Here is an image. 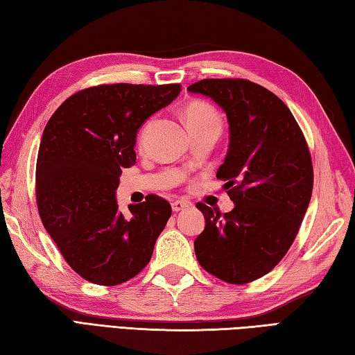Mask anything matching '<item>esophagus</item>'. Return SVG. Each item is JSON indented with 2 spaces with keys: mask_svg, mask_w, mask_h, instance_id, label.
<instances>
[{
  "mask_svg": "<svg viewBox=\"0 0 355 355\" xmlns=\"http://www.w3.org/2000/svg\"><path fill=\"white\" fill-rule=\"evenodd\" d=\"M186 207H189V201H184V200H173L172 201V211L173 212L184 211Z\"/></svg>",
  "mask_w": 355,
  "mask_h": 355,
  "instance_id": "esophagus-1",
  "label": "esophagus"
}]
</instances>
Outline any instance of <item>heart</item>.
<instances>
[{"label": "heart", "mask_w": 355, "mask_h": 355, "mask_svg": "<svg viewBox=\"0 0 355 355\" xmlns=\"http://www.w3.org/2000/svg\"><path fill=\"white\" fill-rule=\"evenodd\" d=\"M184 118H186V124L189 128L191 132L201 130L206 128H220V118L218 114L215 112V109L205 101H192L191 104H187L184 109ZM149 121L144 124V126L140 129V134H138V140L143 141L146 137V132L149 129Z\"/></svg>", "instance_id": "b5f03b06"}]
</instances>
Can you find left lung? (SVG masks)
Here are the masks:
<instances>
[{
    "label": "left lung",
    "instance_id": "8db88e82",
    "mask_svg": "<svg viewBox=\"0 0 355 355\" xmlns=\"http://www.w3.org/2000/svg\"><path fill=\"white\" fill-rule=\"evenodd\" d=\"M187 90L226 112L231 137L217 178L235 205L225 215L197 205L206 220L193 241L197 260L223 282H254L279 265L306 214L314 184L308 143L286 104L252 81L211 78Z\"/></svg>",
    "mask_w": 355,
    "mask_h": 355
}]
</instances>
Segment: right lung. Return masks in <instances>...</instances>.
<instances>
[{"label":"right lung","instance_id":"obj_1","mask_svg":"<svg viewBox=\"0 0 355 355\" xmlns=\"http://www.w3.org/2000/svg\"><path fill=\"white\" fill-rule=\"evenodd\" d=\"M180 85H103L83 89L47 121L37 158L41 221L83 279L115 286L148 265L172 214L158 196L118 209L123 168L135 164L137 132L177 98Z\"/></svg>","mask_w":355,"mask_h":355}]
</instances>
